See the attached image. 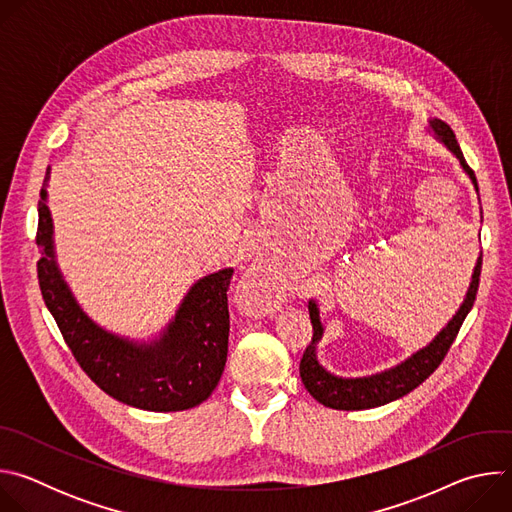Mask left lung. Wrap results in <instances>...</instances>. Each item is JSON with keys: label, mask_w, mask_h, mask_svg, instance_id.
Masks as SVG:
<instances>
[{"label": "left lung", "mask_w": 512, "mask_h": 512, "mask_svg": "<svg viewBox=\"0 0 512 512\" xmlns=\"http://www.w3.org/2000/svg\"><path fill=\"white\" fill-rule=\"evenodd\" d=\"M429 129L458 158L462 170L470 176V180H472V184L478 192L476 176L464 160V154L460 150V145L456 141V135H454L452 127L448 123H444L442 119H429ZM480 269H482V253L476 259L472 281H470V287L466 291V298H464L460 310L456 312V316L448 322V326L440 334H437L425 348L411 354L405 362L397 364V367H393L389 371H383V373H377V375H371V377L344 379V377H336V375L328 373L322 367L316 350H318V342L324 336V326L320 322L318 304L314 300H310L308 310H310L314 336H312V342L308 344V348L304 350V356H302V362H300V377H302V383L308 389V393L318 403H322L324 407L342 409V411H360V409L381 407L385 403H391V401L411 393L437 367H440L444 356L450 350V346L454 344L462 322L466 320L468 312L474 306L478 283H480Z\"/></svg>", "instance_id": "obj_1"}]
</instances>
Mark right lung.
I'll list each match as a JSON object with an SVG mask.
<instances>
[{
  "label": "right lung",
  "instance_id": "right-lung-1",
  "mask_svg": "<svg viewBox=\"0 0 512 512\" xmlns=\"http://www.w3.org/2000/svg\"><path fill=\"white\" fill-rule=\"evenodd\" d=\"M48 174L38 200V281L64 342L91 381L113 399L145 411H184L216 389L229 352L227 289L233 269L198 279L164 332L137 342L97 326L68 289L54 255Z\"/></svg>",
  "mask_w": 512,
  "mask_h": 512
}]
</instances>
